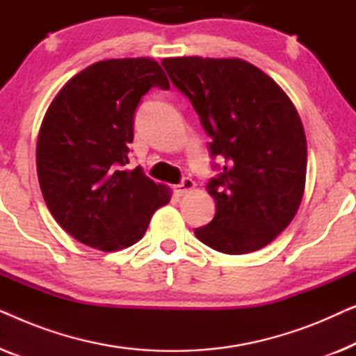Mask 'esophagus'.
Masks as SVG:
<instances>
[{
  "label": "esophagus",
  "mask_w": 356,
  "mask_h": 356,
  "mask_svg": "<svg viewBox=\"0 0 356 356\" xmlns=\"http://www.w3.org/2000/svg\"><path fill=\"white\" fill-rule=\"evenodd\" d=\"M194 186H196V183L191 178H183L181 183L175 186V193H177V196H184V194H188L191 189H194Z\"/></svg>",
  "instance_id": "obj_1"
}]
</instances>
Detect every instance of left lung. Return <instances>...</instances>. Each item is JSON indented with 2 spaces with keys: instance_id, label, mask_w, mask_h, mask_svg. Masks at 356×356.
Segmentation results:
<instances>
[{
  "instance_id": "1",
  "label": "left lung",
  "mask_w": 356,
  "mask_h": 356,
  "mask_svg": "<svg viewBox=\"0 0 356 356\" xmlns=\"http://www.w3.org/2000/svg\"><path fill=\"white\" fill-rule=\"evenodd\" d=\"M170 81L186 95L212 143L218 175L207 193L216 216L194 230L225 254L261 250L289 227L306 181V136L285 92L238 58H165Z\"/></svg>"
}]
</instances>
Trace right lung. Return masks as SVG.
I'll return each mask as SVG.
<instances>
[{"label":"right lung","mask_w":356,"mask_h":356,"mask_svg":"<svg viewBox=\"0 0 356 356\" xmlns=\"http://www.w3.org/2000/svg\"><path fill=\"white\" fill-rule=\"evenodd\" d=\"M170 82L150 58L106 60L76 74L48 106L37 139L38 183L51 216L77 241L102 251L138 243L170 193L143 168L124 170L134 113Z\"/></svg>","instance_id":"right-lung-1"}]
</instances>
